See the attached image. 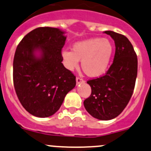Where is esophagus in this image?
I'll return each instance as SVG.
<instances>
[{"label": "esophagus", "mask_w": 151, "mask_h": 151, "mask_svg": "<svg viewBox=\"0 0 151 151\" xmlns=\"http://www.w3.org/2000/svg\"><path fill=\"white\" fill-rule=\"evenodd\" d=\"M76 81H77V85H79V84L80 83H84V82H85V80H82L81 77H77V78H76Z\"/></svg>", "instance_id": "34e87169"}]
</instances>
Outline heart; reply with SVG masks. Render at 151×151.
Returning <instances> with one entry per match:
<instances>
[{
	"instance_id": "heart-1",
	"label": "heart",
	"mask_w": 151,
	"mask_h": 151,
	"mask_svg": "<svg viewBox=\"0 0 151 151\" xmlns=\"http://www.w3.org/2000/svg\"><path fill=\"white\" fill-rule=\"evenodd\" d=\"M114 52L111 42L106 38H91L74 43L72 51L63 50L61 52L63 63L69 70L79 66L82 60L84 72L91 77L103 75L110 63Z\"/></svg>"
}]
</instances>
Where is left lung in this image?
Segmentation results:
<instances>
[{
  "mask_svg": "<svg viewBox=\"0 0 151 151\" xmlns=\"http://www.w3.org/2000/svg\"><path fill=\"white\" fill-rule=\"evenodd\" d=\"M114 39V61L104 75L88 80L90 97L84 101L87 111L100 120H110L123 111L132 96L137 74V57L127 37L105 31Z\"/></svg>",
  "mask_w": 151,
  "mask_h": 151,
  "instance_id": "8db88e82",
  "label": "left lung"
}]
</instances>
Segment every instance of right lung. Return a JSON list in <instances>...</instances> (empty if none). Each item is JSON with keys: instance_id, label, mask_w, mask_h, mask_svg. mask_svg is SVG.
<instances>
[{"instance_id": "obj_1", "label": "right lung", "mask_w": 151, "mask_h": 151, "mask_svg": "<svg viewBox=\"0 0 151 151\" xmlns=\"http://www.w3.org/2000/svg\"><path fill=\"white\" fill-rule=\"evenodd\" d=\"M64 32L44 27L32 30L20 41L13 63L16 93L27 111L37 117H48L61 107L66 95L76 85V77L66 69L61 51ZM41 52L37 58L34 53Z\"/></svg>"}]
</instances>
